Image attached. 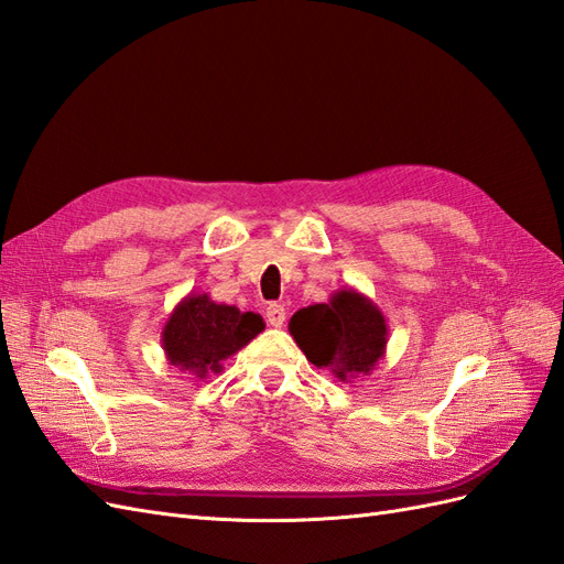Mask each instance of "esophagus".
<instances>
[{"mask_svg":"<svg viewBox=\"0 0 564 564\" xmlns=\"http://www.w3.org/2000/svg\"><path fill=\"white\" fill-rule=\"evenodd\" d=\"M267 322H269V326H273V328H281L283 324H285V307L283 305H279V302H273V305H269L267 307Z\"/></svg>","mask_w":564,"mask_h":564,"instance_id":"obj_1","label":"esophagus"}]
</instances>
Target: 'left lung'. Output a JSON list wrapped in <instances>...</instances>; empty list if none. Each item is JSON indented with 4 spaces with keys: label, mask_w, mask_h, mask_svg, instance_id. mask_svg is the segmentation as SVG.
Wrapping results in <instances>:
<instances>
[{
    "label": "left lung",
    "mask_w": 564,
    "mask_h": 564,
    "mask_svg": "<svg viewBox=\"0 0 564 564\" xmlns=\"http://www.w3.org/2000/svg\"><path fill=\"white\" fill-rule=\"evenodd\" d=\"M288 330L314 367L328 369L345 383L369 377L386 355V316L355 288H340L328 302L297 310Z\"/></svg>",
    "instance_id": "obj_1"
}]
</instances>
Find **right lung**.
<instances>
[{
	"instance_id": "1",
	"label": "right lung",
	"mask_w": 564,
	"mask_h": 564,
	"mask_svg": "<svg viewBox=\"0 0 564 564\" xmlns=\"http://www.w3.org/2000/svg\"><path fill=\"white\" fill-rule=\"evenodd\" d=\"M264 330V319L236 305H219L207 293H187L164 322L162 348L178 371L205 379L224 369V359Z\"/></svg>"
}]
</instances>
